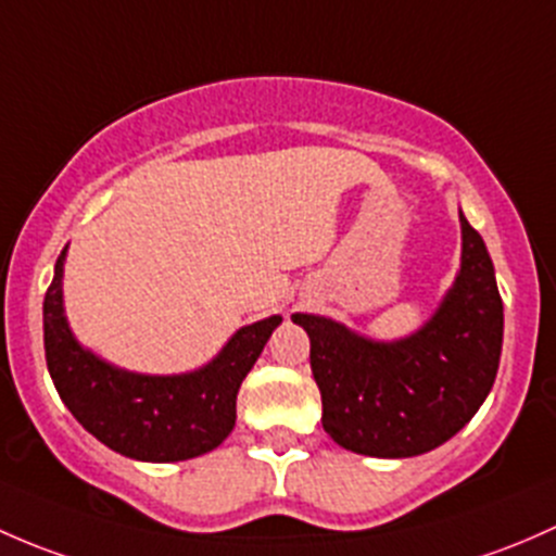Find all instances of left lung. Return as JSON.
Instances as JSON below:
<instances>
[{
    "label": "left lung",
    "mask_w": 556,
    "mask_h": 556,
    "mask_svg": "<svg viewBox=\"0 0 556 556\" xmlns=\"http://www.w3.org/2000/svg\"><path fill=\"white\" fill-rule=\"evenodd\" d=\"M460 270L437 313L402 340L294 313L311 337L324 431L369 457H415L455 437L488 399L501 364L503 302L482 236L460 211Z\"/></svg>",
    "instance_id": "1"
}]
</instances>
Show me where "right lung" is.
I'll list each match as a JSON object with an SVG mask.
<instances>
[{"label":"right lung","mask_w":556,"mask_h":556,"mask_svg":"<svg viewBox=\"0 0 556 556\" xmlns=\"http://www.w3.org/2000/svg\"><path fill=\"white\" fill-rule=\"evenodd\" d=\"M66 249L45 294V358L61 402L109 450L144 463H176L216 450L236 428L240 382L280 316L240 326L200 369L141 375L96 356L74 337L64 311Z\"/></svg>","instance_id":"right-lung-1"}]
</instances>
